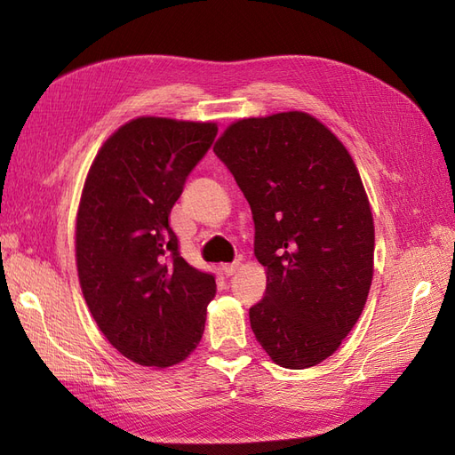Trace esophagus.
Listing matches in <instances>:
<instances>
[{"mask_svg": "<svg viewBox=\"0 0 455 455\" xmlns=\"http://www.w3.org/2000/svg\"><path fill=\"white\" fill-rule=\"evenodd\" d=\"M239 269V261H233V264H224L222 266V273L226 275V277H231L233 273H235Z\"/></svg>", "mask_w": 455, "mask_h": 455, "instance_id": "34e87169", "label": "esophagus"}]
</instances>
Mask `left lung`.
Returning a JSON list of instances; mask_svg holds the SVG:
<instances>
[{
  "instance_id": "8db88e82",
  "label": "left lung",
  "mask_w": 455,
  "mask_h": 455,
  "mask_svg": "<svg viewBox=\"0 0 455 455\" xmlns=\"http://www.w3.org/2000/svg\"><path fill=\"white\" fill-rule=\"evenodd\" d=\"M214 154L251 204L267 267L249 311L256 339L283 368L323 363L359 321L374 275V220L349 151L319 119L284 112L233 123Z\"/></svg>"
}]
</instances>
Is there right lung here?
I'll use <instances>...</instances> for the list:
<instances>
[{"mask_svg": "<svg viewBox=\"0 0 455 455\" xmlns=\"http://www.w3.org/2000/svg\"><path fill=\"white\" fill-rule=\"evenodd\" d=\"M216 134V123L139 117L89 169L76 226L79 284L102 334L136 364H178L201 341L216 281L182 258L169 216Z\"/></svg>", "mask_w": 455, "mask_h": 455, "instance_id": "right-lung-1", "label": "right lung"}]
</instances>
